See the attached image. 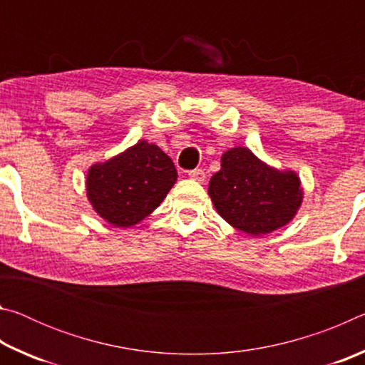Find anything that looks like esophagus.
Instances as JSON below:
<instances>
[{
  "instance_id": "esophagus-1",
  "label": "esophagus",
  "mask_w": 365,
  "mask_h": 365,
  "mask_svg": "<svg viewBox=\"0 0 365 365\" xmlns=\"http://www.w3.org/2000/svg\"><path fill=\"white\" fill-rule=\"evenodd\" d=\"M188 177L191 178V180H196V182H200V183H202V182L206 180V174H205V170H201V169L190 170V172H188Z\"/></svg>"
}]
</instances>
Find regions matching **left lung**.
<instances>
[{
  "label": "left lung",
  "mask_w": 365,
  "mask_h": 365,
  "mask_svg": "<svg viewBox=\"0 0 365 365\" xmlns=\"http://www.w3.org/2000/svg\"><path fill=\"white\" fill-rule=\"evenodd\" d=\"M207 193L220 217L251 237L289 224L304 197L294 170L272 168L245 146L222 154L220 170L209 180Z\"/></svg>",
  "instance_id": "8db88e82"
}]
</instances>
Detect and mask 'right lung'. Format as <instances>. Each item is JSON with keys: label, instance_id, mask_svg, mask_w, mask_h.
I'll list each match as a JSON object with an SVG mask.
<instances>
[{"label": "right lung", "instance_id": "obj_1", "mask_svg": "<svg viewBox=\"0 0 365 365\" xmlns=\"http://www.w3.org/2000/svg\"><path fill=\"white\" fill-rule=\"evenodd\" d=\"M177 182L172 159L158 145H137L88 169L86 197L109 225H137L156 209Z\"/></svg>", "mask_w": 365, "mask_h": 365}]
</instances>
